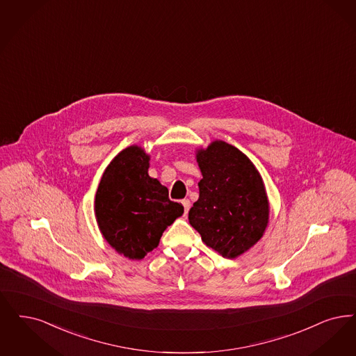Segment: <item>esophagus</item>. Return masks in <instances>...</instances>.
<instances>
[{
	"instance_id": "esophagus-1",
	"label": "esophagus",
	"mask_w": 356,
	"mask_h": 356,
	"mask_svg": "<svg viewBox=\"0 0 356 356\" xmlns=\"http://www.w3.org/2000/svg\"><path fill=\"white\" fill-rule=\"evenodd\" d=\"M181 204H183V207H184V213H188V211H189V208H191V201L188 199H184L181 201Z\"/></svg>"
}]
</instances>
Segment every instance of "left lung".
<instances>
[{
  "label": "left lung",
  "mask_w": 356,
  "mask_h": 356,
  "mask_svg": "<svg viewBox=\"0 0 356 356\" xmlns=\"http://www.w3.org/2000/svg\"><path fill=\"white\" fill-rule=\"evenodd\" d=\"M202 179L189 224L207 246L236 258L261 240L269 222V201L259 172L238 148L222 140L197 149Z\"/></svg>",
  "instance_id": "left-lung-1"
}]
</instances>
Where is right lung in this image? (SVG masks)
<instances>
[{"label": "right lung", "mask_w": 356, "mask_h": 356, "mask_svg": "<svg viewBox=\"0 0 356 356\" xmlns=\"http://www.w3.org/2000/svg\"><path fill=\"white\" fill-rule=\"evenodd\" d=\"M149 155L131 145L119 152L100 179L95 216L100 232L119 254L142 259L157 248L163 232L184 213L168 189L148 175Z\"/></svg>", "instance_id": "right-lung-1"}]
</instances>
